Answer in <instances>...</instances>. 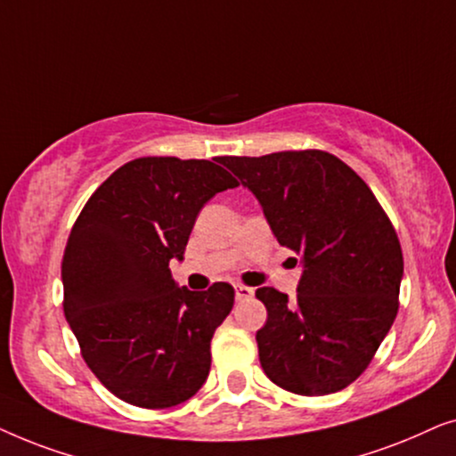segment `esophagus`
<instances>
[{
    "instance_id": "obj_1",
    "label": "esophagus",
    "mask_w": 456,
    "mask_h": 456,
    "mask_svg": "<svg viewBox=\"0 0 456 456\" xmlns=\"http://www.w3.org/2000/svg\"><path fill=\"white\" fill-rule=\"evenodd\" d=\"M255 295V290L251 286H245V284H239L236 286V301H247V298H251Z\"/></svg>"
}]
</instances>
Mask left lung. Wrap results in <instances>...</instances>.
<instances>
[{
    "mask_svg": "<svg viewBox=\"0 0 456 456\" xmlns=\"http://www.w3.org/2000/svg\"><path fill=\"white\" fill-rule=\"evenodd\" d=\"M257 197L282 247L301 255L297 298L272 286L259 361L280 388L303 396L332 395L371 363L392 328L403 280L396 230L370 186L320 149L261 158H220Z\"/></svg>",
    "mask_w": 456,
    "mask_h": 456,
    "instance_id": "obj_1",
    "label": "left lung"
}]
</instances>
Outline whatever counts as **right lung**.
I'll return each instance as SVG.
<instances>
[{
  "label": "right lung",
  "mask_w": 456,
  "mask_h": 456,
  "mask_svg": "<svg viewBox=\"0 0 456 456\" xmlns=\"http://www.w3.org/2000/svg\"><path fill=\"white\" fill-rule=\"evenodd\" d=\"M239 183L209 159L139 158L80 211L61 259L64 315L85 363L124 403L167 409L195 395L234 289L192 292L172 280L199 211Z\"/></svg>",
  "instance_id": "1"
}]
</instances>
